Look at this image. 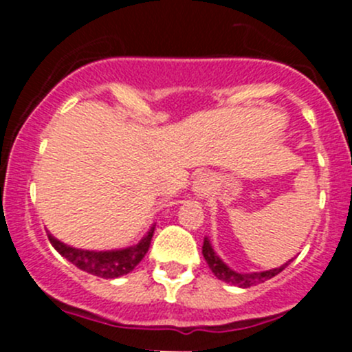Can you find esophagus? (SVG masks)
<instances>
[{"label": "esophagus", "instance_id": "obj_1", "mask_svg": "<svg viewBox=\"0 0 352 352\" xmlns=\"http://www.w3.org/2000/svg\"><path fill=\"white\" fill-rule=\"evenodd\" d=\"M211 186H212V175H209V173H201V175H197L196 180H194L192 189L197 196H204V194L209 192Z\"/></svg>", "mask_w": 352, "mask_h": 352}]
</instances>
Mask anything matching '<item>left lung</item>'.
I'll use <instances>...</instances> for the list:
<instances>
[{
    "label": "left lung",
    "mask_w": 352,
    "mask_h": 352,
    "mask_svg": "<svg viewBox=\"0 0 352 352\" xmlns=\"http://www.w3.org/2000/svg\"><path fill=\"white\" fill-rule=\"evenodd\" d=\"M202 255H204L206 262H208L209 269L214 272V276L218 279L225 283H232L233 286H239V287H250V286H257L261 283L267 281V279L274 278L278 276L283 269L289 265V262H286L285 265L281 267H276V269H269V271L264 272H252V274H240V272H235L233 269H230L221 258L216 255V252L212 250L211 243H209L208 239H204V245H202Z\"/></svg>",
    "instance_id": "8db88e82"
}]
</instances>
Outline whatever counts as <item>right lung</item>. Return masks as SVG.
<instances>
[{
    "instance_id": "obj_1",
    "label": "right lung",
    "mask_w": 352,
    "mask_h": 352,
    "mask_svg": "<svg viewBox=\"0 0 352 352\" xmlns=\"http://www.w3.org/2000/svg\"><path fill=\"white\" fill-rule=\"evenodd\" d=\"M155 225L151 226L150 232L143 236L136 245L127 248H120V250H105V252H94V250H83V248H74L69 245L59 242L58 239L47 233L49 242L52 247L67 258L73 265H76L81 271L88 272V274L98 276L104 279H116L124 274H129L134 267L141 262V258L146 255L148 248H150L151 239H153Z\"/></svg>"
}]
</instances>
